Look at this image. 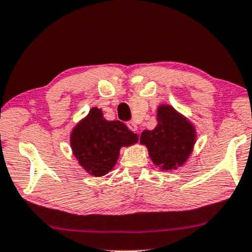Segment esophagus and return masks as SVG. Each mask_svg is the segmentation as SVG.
I'll return each mask as SVG.
<instances>
[{
  "label": "esophagus",
  "instance_id": "esophagus-1",
  "mask_svg": "<svg viewBox=\"0 0 252 252\" xmlns=\"http://www.w3.org/2000/svg\"><path fill=\"white\" fill-rule=\"evenodd\" d=\"M126 126H128V128L131 130V131H134V132H137V134H139V131H138V126L137 124H136L135 122H128V124H126Z\"/></svg>",
  "mask_w": 252,
  "mask_h": 252
}]
</instances>
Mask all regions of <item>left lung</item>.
Masks as SVG:
<instances>
[{"label": "left lung", "mask_w": 252, "mask_h": 252, "mask_svg": "<svg viewBox=\"0 0 252 252\" xmlns=\"http://www.w3.org/2000/svg\"><path fill=\"white\" fill-rule=\"evenodd\" d=\"M157 126L144 130L139 142L147 147L153 163L163 171L176 170L189 159L195 147V126L170 104L157 108Z\"/></svg>", "instance_id": "1"}]
</instances>
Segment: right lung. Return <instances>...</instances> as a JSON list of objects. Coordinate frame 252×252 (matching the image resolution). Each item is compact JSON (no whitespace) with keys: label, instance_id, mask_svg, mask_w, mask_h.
I'll use <instances>...</instances> for the list:
<instances>
[{"label":"right lung","instance_id":"1","mask_svg":"<svg viewBox=\"0 0 252 252\" xmlns=\"http://www.w3.org/2000/svg\"><path fill=\"white\" fill-rule=\"evenodd\" d=\"M138 142V135L120 121H107L94 107L70 132V147L78 164L94 177H102L116 165L120 150Z\"/></svg>","mask_w":252,"mask_h":252}]
</instances>
